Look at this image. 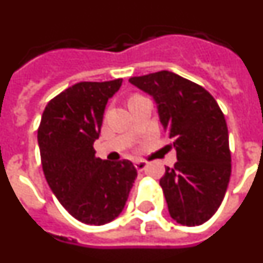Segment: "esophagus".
<instances>
[{
  "mask_svg": "<svg viewBox=\"0 0 263 263\" xmlns=\"http://www.w3.org/2000/svg\"><path fill=\"white\" fill-rule=\"evenodd\" d=\"M134 166H136V168L138 170V171H143V170L147 167V162H146V160H142V159L136 160V162H134Z\"/></svg>",
  "mask_w": 263,
  "mask_h": 263,
  "instance_id": "obj_1",
  "label": "esophagus"
}]
</instances>
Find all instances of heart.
Listing matches in <instances>:
<instances>
[{
    "mask_svg": "<svg viewBox=\"0 0 263 263\" xmlns=\"http://www.w3.org/2000/svg\"><path fill=\"white\" fill-rule=\"evenodd\" d=\"M136 97H139V96H137V95H134V96H132V97H130L129 100H132V99H136Z\"/></svg>",
    "mask_w": 263,
    "mask_h": 263,
    "instance_id": "obj_1",
    "label": "heart"
}]
</instances>
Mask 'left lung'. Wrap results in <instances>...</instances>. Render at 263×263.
I'll return each instance as SVG.
<instances>
[{
  "label": "left lung",
  "mask_w": 263,
  "mask_h": 263,
  "mask_svg": "<svg viewBox=\"0 0 263 263\" xmlns=\"http://www.w3.org/2000/svg\"><path fill=\"white\" fill-rule=\"evenodd\" d=\"M129 81L154 99L160 124L174 138L178 162L159 180L170 216L187 227L204 224L221 204L232 171L221 109L208 90L174 72Z\"/></svg>",
  "instance_id": "left-lung-1"
}]
</instances>
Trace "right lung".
Masks as SVG:
<instances>
[{
  "label": "right lung",
  "instance_id": "add662e5",
  "mask_svg": "<svg viewBox=\"0 0 263 263\" xmlns=\"http://www.w3.org/2000/svg\"><path fill=\"white\" fill-rule=\"evenodd\" d=\"M121 84L122 79L81 81L53 97L42 115L38 145L46 180L67 212L84 224L115 220L137 178L130 160L95 155L106 103Z\"/></svg>",
  "mask_w": 263,
  "mask_h": 263
}]
</instances>
